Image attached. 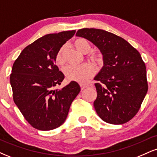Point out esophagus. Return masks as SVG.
<instances>
[{"mask_svg":"<svg viewBox=\"0 0 157 157\" xmlns=\"http://www.w3.org/2000/svg\"><path fill=\"white\" fill-rule=\"evenodd\" d=\"M80 88H81V90H84L85 89H86V88L88 87L87 86H86V85H84V84H80Z\"/></svg>","mask_w":157,"mask_h":157,"instance_id":"obj_1","label":"esophagus"}]
</instances>
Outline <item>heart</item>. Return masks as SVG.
Returning <instances> with one entry per match:
<instances>
[{"label":"heart","instance_id":"1","mask_svg":"<svg viewBox=\"0 0 157 157\" xmlns=\"http://www.w3.org/2000/svg\"><path fill=\"white\" fill-rule=\"evenodd\" d=\"M75 47L81 53L86 54L90 51V45L87 40L84 38H78L74 43ZM64 51L65 48L61 47L56 55V63L57 66H63L65 63L64 58ZM91 59L99 61V58L97 56H91ZM65 75L66 78L70 81H75V82H80V83H85L88 80L94 75L96 72V69L91 64H84L80 66H70L65 68L64 70Z\"/></svg>","mask_w":157,"mask_h":157}]
</instances>
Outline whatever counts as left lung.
<instances>
[{
  "instance_id": "left-lung-1",
  "label": "left lung",
  "mask_w": 157,
  "mask_h": 157,
  "mask_svg": "<svg viewBox=\"0 0 157 157\" xmlns=\"http://www.w3.org/2000/svg\"><path fill=\"white\" fill-rule=\"evenodd\" d=\"M76 36L92 43L102 55L103 66L94 78L99 81L94 102L97 113L110 124L129 121L147 91L146 67L140 54L125 39L105 30L81 29Z\"/></svg>"
}]
</instances>
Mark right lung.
<instances>
[{"mask_svg":"<svg viewBox=\"0 0 157 157\" xmlns=\"http://www.w3.org/2000/svg\"><path fill=\"white\" fill-rule=\"evenodd\" d=\"M75 32L43 36L27 46L12 66L10 84L14 102L36 129L49 131L62 125L71 102L80 93V87L75 81L56 89L65 78L56 66V55Z\"/></svg>","mask_w":157,"mask_h":157,"instance_id":"add662e5","label":"right lung"}]
</instances>
